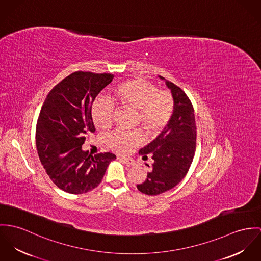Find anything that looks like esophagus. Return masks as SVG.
Here are the masks:
<instances>
[{"instance_id": "obj_1", "label": "esophagus", "mask_w": 261, "mask_h": 261, "mask_svg": "<svg viewBox=\"0 0 261 261\" xmlns=\"http://www.w3.org/2000/svg\"><path fill=\"white\" fill-rule=\"evenodd\" d=\"M118 159L120 161H122L124 164H126L127 166H133L135 165V161L131 158H126V157H118Z\"/></svg>"}]
</instances>
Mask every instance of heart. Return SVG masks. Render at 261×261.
<instances>
[{
	"label": "heart",
	"mask_w": 261,
	"mask_h": 261,
	"mask_svg": "<svg viewBox=\"0 0 261 261\" xmlns=\"http://www.w3.org/2000/svg\"><path fill=\"white\" fill-rule=\"evenodd\" d=\"M111 99L123 107L138 110L137 122L149 135H157L170 123L174 113L172 95L143 79L128 80L112 90ZM94 123L109 128L114 119V105L110 101L97 100L92 106ZM142 142L139 130H116L107 137V143L114 151L127 153Z\"/></svg>",
	"instance_id": "obj_1"
}]
</instances>
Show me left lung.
Wrapping results in <instances>:
<instances>
[{"label":"left lung","mask_w":261,"mask_h":261,"mask_svg":"<svg viewBox=\"0 0 261 261\" xmlns=\"http://www.w3.org/2000/svg\"><path fill=\"white\" fill-rule=\"evenodd\" d=\"M159 78L165 80L161 76ZM166 85L173 97L172 119L155 140L139 151L143 160L148 156L154 160L147 179L137 184L138 190L147 195H158L175 187L188 172L196 149L192 103L181 88L170 81H166Z\"/></svg>","instance_id":"8db88e82"}]
</instances>
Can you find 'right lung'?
Here are the masks:
<instances>
[{"label":"right lung","instance_id":"right-lung-1","mask_svg":"<svg viewBox=\"0 0 261 261\" xmlns=\"http://www.w3.org/2000/svg\"><path fill=\"white\" fill-rule=\"evenodd\" d=\"M112 74L74 72L45 99L36 127L40 161L54 184L65 192L83 194L97 187L115 154L91 155L82 145L94 132L91 109L96 96L110 84Z\"/></svg>","mask_w":261,"mask_h":261}]
</instances>
